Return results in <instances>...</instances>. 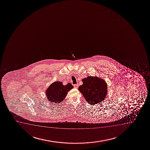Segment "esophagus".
I'll return each instance as SVG.
<instances>
[{
    "label": "esophagus",
    "mask_w": 150,
    "mask_h": 150,
    "mask_svg": "<svg viewBox=\"0 0 150 150\" xmlns=\"http://www.w3.org/2000/svg\"><path fill=\"white\" fill-rule=\"evenodd\" d=\"M74 88H78V84L74 85Z\"/></svg>",
    "instance_id": "esophagus-1"
}]
</instances>
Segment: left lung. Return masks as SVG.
Masks as SVG:
<instances>
[{"mask_svg": "<svg viewBox=\"0 0 150 150\" xmlns=\"http://www.w3.org/2000/svg\"><path fill=\"white\" fill-rule=\"evenodd\" d=\"M83 84L78 88L89 104L95 105L104 100L108 93L105 81L96 76H87L82 80Z\"/></svg>", "mask_w": 150, "mask_h": 150, "instance_id": "left-lung-1", "label": "left lung"}]
</instances>
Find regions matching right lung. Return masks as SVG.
I'll list each match as a JSON object with an SVG mask.
<instances>
[{"mask_svg": "<svg viewBox=\"0 0 150 150\" xmlns=\"http://www.w3.org/2000/svg\"><path fill=\"white\" fill-rule=\"evenodd\" d=\"M72 85L68 83L66 85L61 81H55L46 90V95L48 101L55 103H60L65 98L68 92L73 88Z\"/></svg>", "mask_w": 150, "mask_h": 150, "instance_id": "1", "label": "right lung"}]
</instances>
